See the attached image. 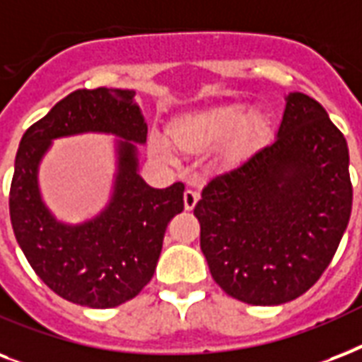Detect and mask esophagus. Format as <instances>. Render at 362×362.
<instances>
[{
  "instance_id": "34e87169",
  "label": "esophagus",
  "mask_w": 362,
  "mask_h": 362,
  "mask_svg": "<svg viewBox=\"0 0 362 362\" xmlns=\"http://www.w3.org/2000/svg\"><path fill=\"white\" fill-rule=\"evenodd\" d=\"M198 192L192 189H187L185 190V194H183V200H185V209H192V207L196 206V202H198Z\"/></svg>"
}]
</instances>
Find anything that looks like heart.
<instances>
[{
    "label": "heart",
    "mask_w": 362,
    "mask_h": 362,
    "mask_svg": "<svg viewBox=\"0 0 362 362\" xmlns=\"http://www.w3.org/2000/svg\"><path fill=\"white\" fill-rule=\"evenodd\" d=\"M255 126V120H251V115L243 111L242 107H225L215 109L209 113L196 115L187 120H181L173 128V139L177 143L179 149L187 153H196V151L206 149L217 143L228 141L236 137L240 132L245 128ZM151 151L156 158L172 162L173 153L160 136H155L151 139Z\"/></svg>",
    "instance_id": "1"
}]
</instances>
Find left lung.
I'll return each instance as SVG.
<instances>
[{"instance_id":"left-lung-1","label":"left lung","mask_w":362,"mask_h":362,"mask_svg":"<svg viewBox=\"0 0 362 362\" xmlns=\"http://www.w3.org/2000/svg\"><path fill=\"white\" fill-rule=\"evenodd\" d=\"M351 204L346 137L321 103L291 92L276 139L202 190L194 217L211 277L245 304L295 300L330 264Z\"/></svg>"}]
</instances>
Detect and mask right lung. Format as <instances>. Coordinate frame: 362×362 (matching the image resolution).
Segmentation results:
<instances>
[{
  "label": "right lung",
  "mask_w": 362,
  "mask_h": 362,
  "mask_svg": "<svg viewBox=\"0 0 362 362\" xmlns=\"http://www.w3.org/2000/svg\"><path fill=\"white\" fill-rule=\"evenodd\" d=\"M134 90H75L22 136L11 181L9 213L16 242L33 272L56 295L79 306L115 308L151 281L168 223L183 211V183L153 189L137 173L136 143L147 124ZM105 131L122 136L114 198L85 226L58 223L40 202L37 166L56 136Z\"/></svg>",
  "instance_id": "obj_1"
}]
</instances>
